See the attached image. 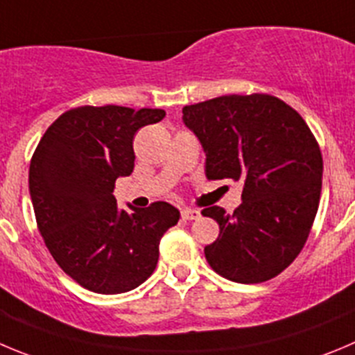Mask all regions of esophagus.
I'll use <instances>...</instances> for the list:
<instances>
[{
    "instance_id": "34e87169",
    "label": "esophagus",
    "mask_w": 355,
    "mask_h": 355,
    "mask_svg": "<svg viewBox=\"0 0 355 355\" xmlns=\"http://www.w3.org/2000/svg\"><path fill=\"white\" fill-rule=\"evenodd\" d=\"M180 214H182V218H184V220H196V218L201 217V211L194 210V208H184Z\"/></svg>"
}]
</instances>
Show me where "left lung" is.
Returning <instances> with one entry per match:
<instances>
[{
	"label": "left lung",
	"instance_id": "left-lung-1",
	"mask_svg": "<svg viewBox=\"0 0 355 355\" xmlns=\"http://www.w3.org/2000/svg\"><path fill=\"white\" fill-rule=\"evenodd\" d=\"M184 124L207 154L208 180L243 182L241 205L201 214L218 224L205 247L211 270L231 282L259 284L282 273L301 252L315 220L322 154L306 122L270 94H230L189 105Z\"/></svg>",
	"mask_w": 355,
	"mask_h": 355
}]
</instances>
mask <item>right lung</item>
Instances as JSON below:
<instances>
[{"mask_svg": "<svg viewBox=\"0 0 355 355\" xmlns=\"http://www.w3.org/2000/svg\"><path fill=\"white\" fill-rule=\"evenodd\" d=\"M161 108L78 107L52 122L29 164L38 230L68 277L98 294L144 284L157 266L159 241L178 223L166 201L121 210L115 180L135 168L132 138L162 121Z\"/></svg>", "mask_w": 355, "mask_h": 355, "instance_id": "obj_1", "label": "right lung"}]
</instances>
